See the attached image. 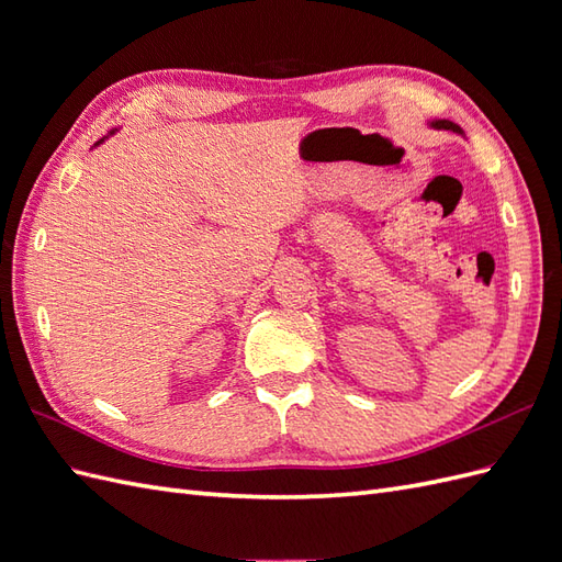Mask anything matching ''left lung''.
Segmentation results:
<instances>
[{"label": "left lung", "instance_id": "obj_1", "mask_svg": "<svg viewBox=\"0 0 562 562\" xmlns=\"http://www.w3.org/2000/svg\"><path fill=\"white\" fill-rule=\"evenodd\" d=\"M434 126H436V128H452V131H459L452 122H434Z\"/></svg>", "mask_w": 562, "mask_h": 562}]
</instances>
